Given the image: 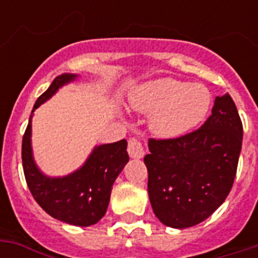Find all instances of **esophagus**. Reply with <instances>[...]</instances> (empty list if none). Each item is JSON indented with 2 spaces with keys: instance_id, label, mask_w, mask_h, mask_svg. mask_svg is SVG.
<instances>
[{
  "instance_id": "1",
  "label": "esophagus",
  "mask_w": 258,
  "mask_h": 258,
  "mask_svg": "<svg viewBox=\"0 0 258 258\" xmlns=\"http://www.w3.org/2000/svg\"><path fill=\"white\" fill-rule=\"evenodd\" d=\"M127 151H128V155L134 159H141V158L145 157L146 150L145 146L142 145L141 142L138 139H134L131 138L128 141V147H127Z\"/></svg>"
}]
</instances>
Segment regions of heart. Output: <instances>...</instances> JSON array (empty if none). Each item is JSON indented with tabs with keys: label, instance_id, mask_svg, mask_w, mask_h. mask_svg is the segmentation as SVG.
I'll return each mask as SVG.
<instances>
[{
	"label": "heart",
	"instance_id": "1",
	"mask_svg": "<svg viewBox=\"0 0 258 258\" xmlns=\"http://www.w3.org/2000/svg\"><path fill=\"white\" fill-rule=\"evenodd\" d=\"M127 101L135 112L150 115L149 127L155 137L175 139L204 120L212 96L202 84L159 78L134 87Z\"/></svg>",
	"mask_w": 258,
	"mask_h": 258
}]
</instances>
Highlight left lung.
I'll return each instance as SVG.
<instances>
[{
  "label": "left lung",
  "mask_w": 258,
  "mask_h": 258,
  "mask_svg": "<svg viewBox=\"0 0 258 258\" xmlns=\"http://www.w3.org/2000/svg\"><path fill=\"white\" fill-rule=\"evenodd\" d=\"M242 147V123L229 93L217 96L212 115L191 134L150 139L145 157L149 198L166 226L201 224L224 204L236 176Z\"/></svg>",
  "instance_id": "obj_1"
}]
</instances>
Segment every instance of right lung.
Listing matches in <instances>:
<instances>
[{
    "instance_id": "1",
    "label": "right lung",
    "mask_w": 258,
    "mask_h": 258,
    "mask_svg": "<svg viewBox=\"0 0 258 258\" xmlns=\"http://www.w3.org/2000/svg\"><path fill=\"white\" fill-rule=\"evenodd\" d=\"M79 75L62 74L33 105L22 138V167L32 196L49 216L75 226H91L104 217L113 182L130 161L127 141L96 145L79 169L62 176L46 175L34 161L32 116L58 89L76 82Z\"/></svg>"
}]
</instances>
